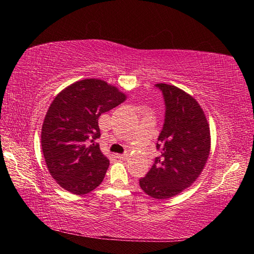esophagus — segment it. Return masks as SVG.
Returning <instances> with one entry per match:
<instances>
[{
    "label": "esophagus",
    "mask_w": 254,
    "mask_h": 254,
    "mask_svg": "<svg viewBox=\"0 0 254 254\" xmlns=\"http://www.w3.org/2000/svg\"><path fill=\"white\" fill-rule=\"evenodd\" d=\"M117 157L119 159H122V160H126V159H127V157H128V153L127 152H124V153H121V154H118Z\"/></svg>",
    "instance_id": "obj_1"
}]
</instances>
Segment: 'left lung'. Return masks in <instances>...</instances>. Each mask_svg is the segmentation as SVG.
<instances>
[{
  "instance_id": "1",
  "label": "left lung",
  "mask_w": 254,
  "mask_h": 254,
  "mask_svg": "<svg viewBox=\"0 0 254 254\" xmlns=\"http://www.w3.org/2000/svg\"><path fill=\"white\" fill-rule=\"evenodd\" d=\"M165 101V122L158 136L160 156L139 179L149 196L165 199L178 195L199 177L208 159L210 134L200 105L186 92L168 84H157Z\"/></svg>"
}]
</instances>
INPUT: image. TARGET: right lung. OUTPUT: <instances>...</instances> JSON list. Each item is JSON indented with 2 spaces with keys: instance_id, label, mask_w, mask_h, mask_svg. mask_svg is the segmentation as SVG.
<instances>
[{
  "instance_id": "1",
  "label": "right lung",
  "mask_w": 254,
  "mask_h": 254,
  "mask_svg": "<svg viewBox=\"0 0 254 254\" xmlns=\"http://www.w3.org/2000/svg\"><path fill=\"white\" fill-rule=\"evenodd\" d=\"M126 101L104 80L88 78L68 86L55 97L41 128V147L53 178L76 195L92 191L104 179L110 161L95 140L98 118Z\"/></svg>"
}]
</instances>
